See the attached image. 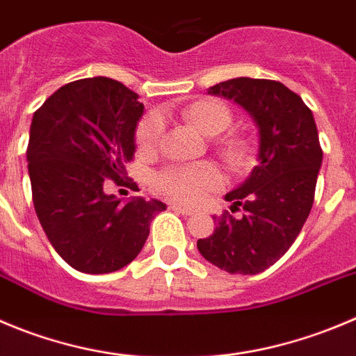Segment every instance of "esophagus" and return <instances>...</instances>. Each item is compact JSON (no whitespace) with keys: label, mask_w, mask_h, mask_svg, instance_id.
<instances>
[{"label":"esophagus","mask_w":356,"mask_h":356,"mask_svg":"<svg viewBox=\"0 0 356 356\" xmlns=\"http://www.w3.org/2000/svg\"><path fill=\"white\" fill-rule=\"evenodd\" d=\"M171 209H175V211L181 213V215H194L195 209L194 208H188V206H181V204H171Z\"/></svg>","instance_id":"obj_1"}]
</instances>
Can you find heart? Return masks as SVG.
<instances>
[{
	"label": "heart",
	"mask_w": 356,
	"mask_h": 356,
	"mask_svg": "<svg viewBox=\"0 0 356 356\" xmlns=\"http://www.w3.org/2000/svg\"><path fill=\"white\" fill-rule=\"evenodd\" d=\"M185 117L197 125L204 134L215 136L222 133L231 124V111L223 103L215 99H202L191 104L185 110ZM164 129V120L161 113H150L140 122L136 131L138 147L148 150L155 147ZM238 145L232 150H238ZM157 185L161 191L181 202H199L206 194L222 185V175L209 162L191 165H171L157 176Z\"/></svg>",
	"instance_id": "obj_1"
}]
</instances>
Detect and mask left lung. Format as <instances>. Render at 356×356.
I'll list each match as a JSON object with an SVG mask.
<instances>
[{"instance_id": "8db88e82", "label": "left lung", "mask_w": 356, "mask_h": 356, "mask_svg": "<svg viewBox=\"0 0 356 356\" xmlns=\"http://www.w3.org/2000/svg\"><path fill=\"white\" fill-rule=\"evenodd\" d=\"M208 94L232 99L252 117L259 164L225 195L245 215L213 216L215 231L199 239L197 250L227 273L259 274L289 252L309 216L323 159L316 124L300 96L276 80L239 76Z\"/></svg>"}]
</instances>
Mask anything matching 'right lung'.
Here are the masks:
<instances>
[{
	"mask_svg": "<svg viewBox=\"0 0 356 356\" xmlns=\"http://www.w3.org/2000/svg\"><path fill=\"white\" fill-rule=\"evenodd\" d=\"M138 94L106 76L76 80L33 115L28 171L33 204L50 245L73 269L104 274L133 262L164 202L104 192L125 185L145 106Z\"/></svg>",
	"mask_w": 356,
	"mask_h": 356,
	"instance_id": "obj_1",
	"label": "right lung"
}]
</instances>
